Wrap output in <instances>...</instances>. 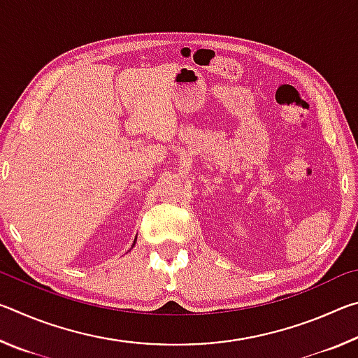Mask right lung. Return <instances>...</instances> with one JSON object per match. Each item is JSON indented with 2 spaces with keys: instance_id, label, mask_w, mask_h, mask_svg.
<instances>
[{
  "instance_id": "1",
  "label": "right lung",
  "mask_w": 358,
  "mask_h": 358,
  "mask_svg": "<svg viewBox=\"0 0 358 358\" xmlns=\"http://www.w3.org/2000/svg\"><path fill=\"white\" fill-rule=\"evenodd\" d=\"M134 245H136V241H134Z\"/></svg>"
}]
</instances>
